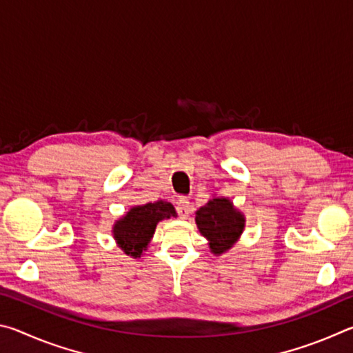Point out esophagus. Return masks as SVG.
<instances>
[{"label": "esophagus", "mask_w": 353, "mask_h": 353, "mask_svg": "<svg viewBox=\"0 0 353 353\" xmlns=\"http://www.w3.org/2000/svg\"><path fill=\"white\" fill-rule=\"evenodd\" d=\"M176 208H177L179 216H181V218H188L191 210H193V205H191V202L188 199L181 198V199H179V202H177V207Z\"/></svg>", "instance_id": "1"}]
</instances>
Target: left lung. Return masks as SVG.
I'll return each instance as SVG.
<instances>
[{"mask_svg": "<svg viewBox=\"0 0 353 353\" xmlns=\"http://www.w3.org/2000/svg\"><path fill=\"white\" fill-rule=\"evenodd\" d=\"M194 221L201 235L208 241L210 252L216 256L234 248L246 227L244 213L229 198L216 194L196 212Z\"/></svg>", "mask_w": 353, "mask_h": 353, "instance_id": "1", "label": "left lung"}]
</instances>
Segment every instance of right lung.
<instances>
[{"mask_svg":"<svg viewBox=\"0 0 353 353\" xmlns=\"http://www.w3.org/2000/svg\"><path fill=\"white\" fill-rule=\"evenodd\" d=\"M176 216L174 205L163 199L134 205L115 221L112 235L124 254L132 259H140L148 250V244L151 243L155 227L160 221Z\"/></svg>","mask_w":353,"mask_h":353,"instance_id":"right-lung-1","label":"right lung"}]
</instances>
